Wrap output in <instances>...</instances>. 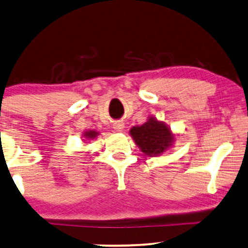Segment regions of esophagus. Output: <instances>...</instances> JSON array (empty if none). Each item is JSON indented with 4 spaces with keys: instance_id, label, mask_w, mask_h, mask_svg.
Segmentation results:
<instances>
[{
    "instance_id": "esophagus-1",
    "label": "esophagus",
    "mask_w": 248,
    "mask_h": 248,
    "mask_svg": "<svg viewBox=\"0 0 248 248\" xmlns=\"http://www.w3.org/2000/svg\"><path fill=\"white\" fill-rule=\"evenodd\" d=\"M124 124L123 121H116V123L113 124V128L116 129L117 131H121L124 129Z\"/></svg>"
}]
</instances>
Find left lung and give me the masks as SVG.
<instances>
[{
	"label": "left lung",
	"instance_id": "1",
	"mask_svg": "<svg viewBox=\"0 0 248 248\" xmlns=\"http://www.w3.org/2000/svg\"><path fill=\"white\" fill-rule=\"evenodd\" d=\"M130 135L147 156H157L162 154L172 142L170 130L154 118H150L140 127L132 128Z\"/></svg>",
	"mask_w": 248,
	"mask_h": 248
}]
</instances>
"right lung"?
Wrapping results in <instances>:
<instances>
[{
	"label": "right lung",
	"mask_w": 248,
	"mask_h": 248,
	"mask_svg": "<svg viewBox=\"0 0 248 248\" xmlns=\"http://www.w3.org/2000/svg\"><path fill=\"white\" fill-rule=\"evenodd\" d=\"M87 138H94V137H97V132L95 131H89L86 134Z\"/></svg>",
	"instance_id": "1"
}]
</instances>
